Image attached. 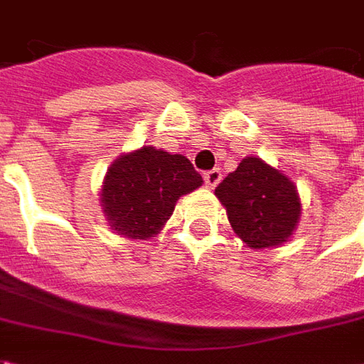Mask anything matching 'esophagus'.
Returning <instances> with one entry per match:
<instances>
[{
  "label": "esophagus",
  "mask_w": 364,
  "mask_h": 364,
  "mask_svg": "<svg viewBox=\"0 0 364 364\" xmlns=\"http://www.w3.org/2000/svg\"><path fill=\"white\" fill-rule=\"evenodd\" d=\"M203 179H205V185L208 189H214V187L220 183L222 171L220 169H210V171H206V173L203 175Z\"/></svg>",
  "instance_id": "34e87169"
}]
</instances>
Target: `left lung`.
Returning <instances> with one entry per match:
<instances>
[{"label": "left lung", "instance_id": "obj_1", "mask_svg": "<svg viewBox=\"0 0 364 364\" xmlns=\"http://www.w3.org/2000/svg\"><path fill=\"white\" fill-rule=\"evenodd\" d=\"M232 228L255 250L287 242L300 218L296 187L259 158H245L214 189Z\"/></svg>", "mask_w": 364, "mask_h": 364}]
</instances>
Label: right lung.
Wrapping results in <instances>:
<instances>
[{"label":"right lung","instance_id":"obj_1","mask_svg":"<svg viewBox=\"0 0 364 364\" xmlns=\"http://www.w3.org/2000/svg\"><path fill=\"white\" fill-rule=\"evenodd\" d=\"M200 185L203 177L185 156L144 146L112 164L101 203L107 220L119 234L146 240L169 220L177 198Z\"/></svg>","mask_w":364,"mask_h":364}]
</instances>
